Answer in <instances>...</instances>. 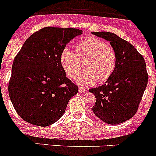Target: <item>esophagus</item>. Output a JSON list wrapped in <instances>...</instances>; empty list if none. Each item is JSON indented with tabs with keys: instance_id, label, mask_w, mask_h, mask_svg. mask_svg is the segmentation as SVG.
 <instances>
[{
	"instance_id": "obj_1",
	"label": "esophagus",
	"mask_w": 156,
	"mask_h": 156,
	"mask_svg": "<svg viewBox=\"0 0 156 156\" xmlns=\"http://www.w3.org/2000/svg\"><path fill=\"white\" fill-rule=\"evenodd\" d=\"M79 91L80 92V93H83V92L86 91V89H85V88H83V87H80L79 88Z\"/></svg>"
}]
</instances>
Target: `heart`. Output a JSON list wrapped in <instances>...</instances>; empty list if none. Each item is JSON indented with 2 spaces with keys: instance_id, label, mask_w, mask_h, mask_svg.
<instances>
[{
  "instance_id": "1",
  "label": "heart",
  "mask_w": 156,
  "mask_h": 156,
  "mask_svg": "<svg viewBox=\"0 0 156 156\" xmlns=\"http://www.w3.org/2000/svg\"><path fill=\"white\" fill-rule=\"evenodd\" d=\"M117 57L115 51L104 40L87 37L76 45V51L66 48L60 56V62L66 75L75 78L84 63L85 71L76 77L81 86H91L97 82L103 83L115 71Z\"/></svg>"
}]
</instances>
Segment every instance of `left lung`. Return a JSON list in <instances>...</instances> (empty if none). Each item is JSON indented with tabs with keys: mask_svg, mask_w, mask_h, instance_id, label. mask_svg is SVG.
Returning a JSON list of instances; mask_svg holds the SVG:
<instances>
[{
	"mask_svg": "<svg viewBox=\"0 0 156 156\" xmlns=\"http://www.w3.org/2000/svg\"><path fill=\"white\" fill-rule=\"evenodd\" d=\"M108 41L117 57L115 71L105 84L91 88L95 95L92 111L103 122L119 124L135 115L148 84L143 56L129 42L109 32H92Z\"/></svg>",
	"mask_w": 156,
	"mask_h": 156,
	"instance_id": "obj_1",
	"label": "left lung"
}]
</instances>
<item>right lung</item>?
<instances>
[{"label":"right lung","mask_w":156,"mask_h":156,"mask_svg":"<svg viewBox=\"0 0 156 156\" xmlns=\"http://www.w3.org/2000/svg\"><path fill=\"white\" fill-rule=\"evenodd\" d=\"M83 31L44 27L25 41L15 58L8 93L16 112L31 124L47 126L63 115L78 87L66 77L60 56Z\"/></svg>","instance_id":"right-lung-1"}]
</instances>
